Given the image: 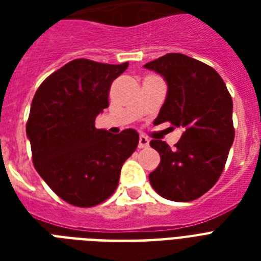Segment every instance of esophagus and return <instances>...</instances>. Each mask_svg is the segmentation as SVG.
I'll use <instances>...</instances> for the list:
<instances>
[{
    "mask_svg": "<svg viewBox=\"0 0 261 261\" xmlns=\"http://www.w3.org/2000/svg\"><path fill=\"white\" fill-rule=\"evenodd\" d=\"M147 146H149V139H147L146 137H143V135H141V137H139L138 147H139V149H146Z\"/></svg>",
    "mask_w": 261,
    "mask_h": 261,
    "instance_id": "esophagus-1",
    "label": "esophagus"
}]
</instances>
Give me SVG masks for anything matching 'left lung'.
Instances as JSON below:
<instances>
[{
	"instance_id": "8db88e82",
	"label": "left lung",
	"mask_w": 261,
	"mask_h": 261,
	"mask_svg": "<svg viewBox=\"0 0 261 261\" xmlns=\"http://www.w3.org/2000/svg\"><path fill=\"white\" fill-rule=\"evenodd\" d=\"M164 77L168 93L154 124L182 128L173 149L160 139L150 146L161 163L149 174L163 198L191 202L206 194L222 173L233 141V101L221 75L206 63L171 53L145 65Z\"/></svg>"
}]
</instances>
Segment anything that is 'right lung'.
<instances>
[{
  "mask_svg": "<svg viewBox=\"0 0 261 261\" xmlns=\"http://www.w3.org/2000/svg\"><path fill=\"white\" fill-rule=\"evenodd\" d=\"M127 66L74 59L48 75L34 96L27 122L34 167L73 206L93 207L110 198L138 146L133 128L112 135L94 127L110 106L111 84Z\"/></svg>",
  "mask_w": 261,
  "mask_h": 261,
  "instance_id": "obj_1",
  "label": "right lung"
}]
</instances>
